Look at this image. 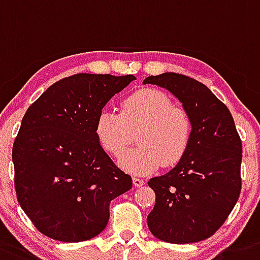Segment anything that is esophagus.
Returning <instances> with one entry per match:
<instances>
[{"label": "esophagus", "mask_w": 260, "mask_h": 260, "mask_svg": "<svg viewBox=\"0 0 260 260\" xmlns=\"http://www.w3.org/2000/svg\"><path fill=\"white\" fill-rule=\"evenodd\" d=\"M133 185L140 188V186L145 185V181L142 179H140V177H133Z\"/></svg>", "instance_id": "34e87169"}]
</instances>
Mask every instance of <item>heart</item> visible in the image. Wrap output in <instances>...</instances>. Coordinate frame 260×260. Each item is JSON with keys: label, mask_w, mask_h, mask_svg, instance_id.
Masks as SVG:
<instances>
[{"label": "heart", "mask_w": 260, "mask_h": 260, "mask_svg": "<svg viewBox=\"0 0 260 260\" xmlns=\"http://www.w3.org/2000/svg\"><path fill=\"white\" fill-rule=\"evenodd\" d=\"M136 132L140 145L123 154L119 165L131 174L145 175L181 160L190 144L191 120L167 93L146 88L125 98L120 113L105 109L95 121L98 141L114 156L127 149Z\"/></svg>", "instance_id": "1"}]
</instances>
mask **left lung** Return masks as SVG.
<instances>
[{"mask_svg":"<svg viewBox=\"0 0 260 260\" xmlns=\"http://www.w3.org/2000/svg\"><path fill=\"white\" fill-rule=\"evenodd\" d=\"M144 84L172 93L191 120L185 155L147 182L155 191L147 226L170 244L206 240L223 225L241 193L242 144L232 114L205 84L185 75L165 72Z\"/></svg>","mask_w":260,"mask_h":260,"instance_id":"1","label":"left lung"}]
</instances>
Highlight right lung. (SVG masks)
Wrapping results in <instances>:
<instances>
[{"instance_id": "1", "label": "right lung", "mask_w": 260, "mask_h": 260, "mask_svg": "<svg viewBox=\"0 0 260 260\" xmlns=\"http://www.w3.org/2000/svg\"><path fill=\"white\" fill-rule=\"evenodd\" d=\"M133 75L78 74L57 81L28 107L13 145L15 190L43 235L63 242L95 237L110 202L132 188L102 149L95 121Z\"/></svg>"}]
</instances>
